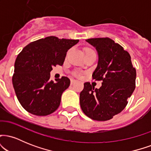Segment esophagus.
<instances>
[{
  "mask_svg": "<svg viewBox=\"0 0 151 151\" xmlns=\"http://www.w3.org/2000/svg\"><path fill=\"white\" fill-rule=\"evenodd\" d=\"M84 69H85V71L86 72V73H91V71L90 70V68H86V67H84Z\"/></svg>",
  "mask_w": 151,
  "mask_h": 151,
  "instance_id": "1",
  "label": "esophagus"
}]
</instances>
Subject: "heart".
I'll return each mask as SVG.
<instances>
[{
    "label": "heart",
    "mask_w": 151,
    "mask_h": 151,
    "mask_svg": "<svg viewBox=\"0 0 151 151\" xmlns=\"http://www.w3.org/2000/svg\"><path fill=\"white\" fill-rule=\"evenodd\" d=\"M84 64L86 66H91L93 64V59L91 58V55H86L84 56Z\"/></svg>",
    "instance_id": "1"
}]
</instances>
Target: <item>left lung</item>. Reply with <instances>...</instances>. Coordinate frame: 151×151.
I'll list each match as a JSON object with an SVG mask.
<instances>
[{"label": "left lung", "mask_w": 151, "mask_h": 151, "mask_svg": "<svg viewBox=\"0 0 151 151\" xmlns=\"http://www.w3.org/2000/svg\"><path fill=\"white\" fill-rule=\"evenodd\" d=\"M74 40L50 36L27 45L17 57L12 81L19 102L29 113L47 116L58 109L63 91L69 87L68 77H50L56 65L62 66Z\"/></svg>", "instance_id": "obj_1"}]
</instances>
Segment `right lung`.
I'll use <instances>...</instances> for the list:
<instances>
[{
    "instance_id": "obj_1",
    "label": "right lung",
    "mask_w": 151,
    "mask_h": 151,
    "mask_svg": "<svg viewBox=\"0 0 151 151\" xmlns=\"http://www.w3.org/2000/svg\"><path fill=\"white\" fill-rule=\"evenodd\" d=\"M86 41L97 52L98 64L92 77L100 81L84 84L79 94L80 106L90 119L107 121L127 105L136 87V71L129 52L113 40L91 38Z\"/></svg>"
}]
</instances>
